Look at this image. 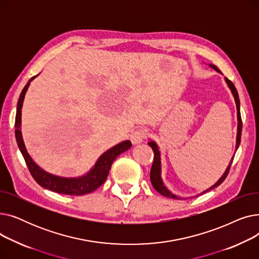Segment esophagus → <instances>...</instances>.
Listing matches in <instances>:
<instances>
[{
	"label": "esophagus",
	"instance_id": "1",
	"mask_svg": "<svg viewBox=\"0 0 259 259\" xmlns=\"http://www.w3.org/2000/svg\"><path fill=\"white\" fill-rule=\"evenodd\" d=\"M146 135H147V130L145 128H140L131 133L130 140H131L132 144H134V145L141 144L145 140Z\"/></svg>",
	"mask_w": 259,
	"mask_h": 259
}]
</instances>
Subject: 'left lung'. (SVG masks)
<instances>
[{
    "mask_svg": "<svg viewBox=\"0 0 259 259\" xmlns=\"http://www.w3.org/2000/svg\"><path fill=\"white\" fill-rule=\"evenodd\" d=\"M210 67H212L213 69H214V70H216L217 72L222 73V72H221V70H220L219 68H217L216 66L211 65V64H210ZM225 80H226V83H227L228 87L230 88L231 92H232L233 97H234V100H235V104H236V110H237V134H236V146H235V151H237V149H238L239 144H240V139H241V129H242V122H241V116H240V102H239V97H238L237 90H236L235 86L233 85L232 81H231L230 79H228L227 77H225ZM148 145L152 148V150H153V152H154V160H153L152 168H151V171H150V180H151V184H152L153 188L156 190V191H157L159 194L164 195V196H166V197L173 198V199H181L182 197H180V196H178V195L173 194V193L170 191V190H168V189H167V187L165 186L164 182H162V179H161V160H160V152H159V149H158V147H157L156 143H155V142H153V141H150V142L148 143ZM233 158H234V156L232 157V159L230 160V164L228 165V167H227V169H226L225 173L223 174L222 178H221L219 181L216 182V184H214V185H213L212 187H210L209 189L205 190V191L201 192L200 194L206 193V192L210 191V190H212V189H214V188H216V187H219V186H220V185H221V184L226 180L227 175H228V173H229V171H230L231 165H232ZM200 194H199V195H200ZM197 196H198V195H197Z\"/></svg>",
    "mask_w": 259,
    "mask_h": 259,
    "instance_id": "1",
    "label": "left lung"
}]
</instances>
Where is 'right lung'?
<instances>
[{
	"mask_svg": "<svg viewBox=\"0 0 259 259\" xmlns=\"http://www.w3.org/2000/svg\"><path fill=\"white\" fill-rule=\"evenodd\" d=\"M35 76L31 77L28 83H27L26 86L24 87V89L22 90L18 101L17 114H16V124H15L16 140H17L20 151L26 161V165L28 167L29 172L32 175L34 181L40 187L51 190L53 192L67 194V195H84V194L91 193L105 183L107 176L109 174V170L111 169L113 160L119 154L130 149L132 144L130 141H124L115 145L114 147L110 148L109 150L104 152L99 157L97 162H95V165L91 168L89 172H87L83 176H79V178H62V176L50 174L40 167H38L26 150V147L22 137V131H21L22 107L25 99V94L27 90H28L30 81Z\"/></svg>",
	"mask_w": 259,
	"mask_h": 259,
	"instance_id": "add662e5",
	"label": "right lung"
}]
</instances>
